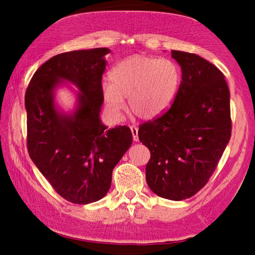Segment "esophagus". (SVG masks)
<instances>
[{
  "instance_id": "obj_1",
  "label": "esophagus",
  "mask_w": 255,
  "mask_h": 255,
  "mask_svg": "<svg viewBox=\"0 0 255 255\" xmlns=\"http://www.w3.org/2000/svg\"><path fill=\"white\" fill-rule=\"evenodd\" d=\"M129 128H130V130H132V134H133V139H134V141H139V137H138V128H137V127H135V126H130L129 127Z\"/></svg>"
}]
</instances>
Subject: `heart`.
Masks as SVG:
<instances>
[{
	"label": "heart",
	"mask_w": 255,
	"mask_h": 255,
	"mask_svg": "<svg viewBox=\"0 0 255 255\" xmlns=\"http://www.w3.org/2000/svg\"><path fill=\"white\" fill-rule=\"evenodd\" d=\"M110 79L111 82L102 84L107 111L120 117L125 98H128V111L138 118L149 120L158 117L172 103L181 71L171 59L133 56L115 66Z\"/></svg>",
	"instance_id": "1"
}]
</instances>
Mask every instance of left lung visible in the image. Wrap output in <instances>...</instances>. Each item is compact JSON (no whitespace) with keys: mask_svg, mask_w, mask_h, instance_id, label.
I'll list each match as a JSON object with an SVG mask.
<instances>
[{"mask_svg":"<svg viewBox=\"0 0 255 255\" xmlns=\"http://www.w3.org/2000/svg\"><path fill=\"white\" fill-rule=\"evenodd\" d=\"M182 69L174 102L163 116L139 127L151 152L145 180L157 196L173 201L204 187L231 137L230 91L225 75L192 53L171 51Z\"/></svg>","mask_w":255,"mask_h":255,"instance_id":"1","label":"left lung"}]
</instances>
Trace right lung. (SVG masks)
I'll return each instance as SVG.
<instances>
[{"label": "right lung", "mask_w": 255, "mask_h": 255, "mask_svg": "<svg viewBox=\"0 0 255 255\" xmlns=\"http://www.w3.org/2000/svg\"><path fill=\"white\" fill-rule=\"evenodd\" d=\"M110 52L97 48L58 54L34 73L25 92L29 156L57 194L75 204L107 194L114 168L133 140L129 128L107 129L100 119ZM66 81L79 89L70 113L55 102V90Z\"/></svg>", "instance_id": "right-lung-1"}]
</instances>
